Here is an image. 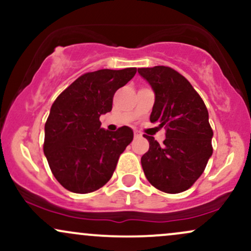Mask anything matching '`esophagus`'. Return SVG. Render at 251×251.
<instances>
[{"label": "esophagus", "mask_w": 251, "mask_h": 251, "mask_svg": "<svg viewBox=\"0 0 251 251\" xmlns=\"http://www.w3.org/2000/svg\"><path fill=\"white\" fill-rule=\"evenodd\" d=\"M134 137H135V138L142 137V133H140V132H138V131H134Z\"/></svg>", "instance_id": "34e87169"}]
</instances>
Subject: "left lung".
<instances>
[{
  "label": "left lung",
  "instance_id": "1",
  "mask_svg": "<svg viewBox=\"0 0 251 251\" xmlns=\"http://www.w3.org/2000/svg\"><path fill=\"white\" fill-rule=\"evenodd\" d=\"M154 92L150 122L165 126L162 145L145 135L150 149L142 157L146 178L155 189L179 194L191 188L212 154L214 132L200 94L177 71L165 66L138 68Z\"/></svg>",
  "mask_w": 251,
  "mask_h": 251
}]
</instances>
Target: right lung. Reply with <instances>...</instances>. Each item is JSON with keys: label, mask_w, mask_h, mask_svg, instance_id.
I'll return each mask as SVG.
<instances>
[{"label": "right lung", "mask_w": 251, "mask_h": 251, "mask_svg": "<svg viewBox=\"0 0 251 251\" xmlns=\"http://www.w3.org/2000/svg\"><path fill=\"white\" fill-rule=\"evenodd\" d=\"M135 73L133 67L86 73L51 105L43 152L51 174L68 191L88 194L111 179L133 131L127 126L116 132L103 129L99 118L111 111L114 93Z\"/></svg>", "instance_id": "obj_1"}]
</instances>
